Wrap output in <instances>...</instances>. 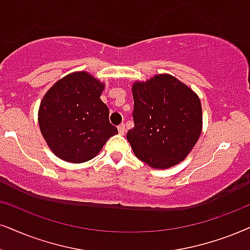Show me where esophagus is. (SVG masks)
<instances>
[{"label":"esophagus","instance_id":"esophagus-1","mask_svg":"<svg viewBox=\"0 0 250 250\" xmlns=\"http://www.w3.org/2000/svg\"><path fill=\"white\" fill-rule=\"evenodd\" d=\"M118 129H119L120 134H121V135L125 134V123H121V125H120L119 127H118Z\"/></svg>","mask_w":250,"mask_h":250}]
</instances>
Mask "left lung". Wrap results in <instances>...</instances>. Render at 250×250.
Instances as JSON below:
<instances>
[{"mask_svg": "<svg viewBox=\"0 0 250 250\" xmlns=\"http://www.w3.org/2000/svg\"><path fill=\"white\" fill-rule=\"evenodd\" d=\"M134 128L127 134L135 156L154 168L182 162L202 131L200 98L170 75L132 85Z\"/></svg>", "mask_w": 250, "mask_h": 250, "instance_id": "1", "label": "left lung"}]
</instances>
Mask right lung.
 <instances>
[{"label":"right lung","instance_id":"right-lung-1","mask_svg":"<svg viewBox=\"0 0 250 250\" xmlns=\"http://www.w3.org/2000/svg\"><path fill=\"white\" fill-rule=\"evenodd\" d=\"M105 85L87 72H74L53 85L39 108L41 134L61 159L80 164L96 157L118 128L100 99Z\"/></svg>","mask_w":250,"mask_h":250}]
</instances>
